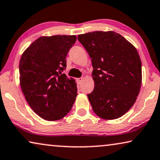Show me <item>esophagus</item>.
<instances>
[{
    "label": "esophagus",
    "instance_id": "esophagus-1",
    "mask_svg": "<svg viewBox=\"0 0 160 160\" xmlns=\"http://www.w3.org/2000/svg\"><path fill=\"white\" fill-rule=\"evenodd\" d=\"M82 81H83V78H77L78 84H81V83H82Z\"/></svg>",
    "mask_w": 160,
    "mask_h": 160
}]
</instances>
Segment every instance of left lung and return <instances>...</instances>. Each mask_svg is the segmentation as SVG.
Segmentation results:
<instances>
[{"label": "left lung", "instance_id": "8db88e82", "mask_svg": "<svg viewBox=\"0 0 160 160\" xmlns=\"http://www.w3.org/2000/svg\"><path fill=\"white\" fill-rule=\"evenodd\" d=\"M78 40L92 58L94 68V89L87 94L93 111L103 119L120 118L139 94L142 73L137 50L113 31L79 34Z\"/></svg>", "mask_w": 160, "mask_h": 160}]
</instances>
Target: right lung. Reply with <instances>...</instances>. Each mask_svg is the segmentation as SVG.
Masks as SVG:
<instances>
[{"label":"right lung","mask_w":160,"mask_h":160,"mask_svg":"<svg viewBox=\"0 0 160 160\" xmlns=\"http://www.w3.org/2000/svg\"><path fill=\"white\" fill-rule=\"evenodd\" d=\"M76 41V35L42 36L21 57V88L34 112L46 120L64 118L77 96L75 80L62 73L66 55Z\"/></svg>","instance_id":"obj_1"}]
</instances>
